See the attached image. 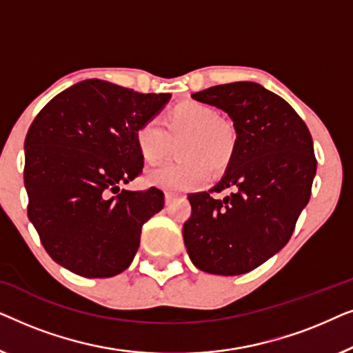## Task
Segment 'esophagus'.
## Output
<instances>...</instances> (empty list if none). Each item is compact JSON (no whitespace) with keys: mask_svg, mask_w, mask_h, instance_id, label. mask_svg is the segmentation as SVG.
Returning <instances> with one entry per match:
<instances>
[{"mask_svg":"<svg viewBox=\"0 0 353 353\" xmlns=\"http://www.w3.org/2000/svg\"><path fill=\"white\" fill-rule=\"evenodd\" d=\"M178 197H180V196L173 194V192H165V204H167V205L172 204V202L175 201V199H178Z\"/></svg>","mask_w":353,"mask_h":353,"instance_id":"obj_1","label":"esophagus"}]
</instances>
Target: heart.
Masks as SVG:
<instances>
[{
  "instance_id": "obj_1",
  "label": "heart",
  "mask_w": 353,
  "mask_h": 353,
  "mask_svg": "<svg viewBox=\"0 0 353 353\" xmlns=\"http://www.w3.org/2000/svg\"><path fill=\"white\" fill-rule=\"evenodd\" d=\"M139 156L148 163H159L176 144L178 162L165 163L146 173L149 185L170 192L190 191L205 185L209 172H225L238 148V132L230 119L221 117L212 105L185 101L163 117V130L148 120L134 133Z\"/></svg>"
}]
</instances>
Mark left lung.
Segmentation results:
<instances>
[{
    "instance_id": "left-lung-1",
    "label": "left lung",
    "mask_w": 353,
    "mask_h": 353,
    "mask_svg": "<svg viewBox=\"0 0 353 353\" xmlns=\"http://www.w3.org/2000/svg\"><path fill=\"white\" fill-rule=\"evenodd\" d=\"M192 99L225 110L238 148L221 180L188 196L183 239L205 273L236 276L257 268L291 239L316 173L312 134L283 98L254 81L216 85ZM225 189L223 200L214 194Z\"/></svg>"
}]
</instances>
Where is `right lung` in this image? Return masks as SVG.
<instances>
[{
	"label": "right lung",
	"mask_w": 353,
	"mask_h": 353,
	"mask_svg": "<svg viewBox=\"0 0 353 353\" xmlns=\"http://www.w3.org/2000/svg\"><path fill=\"white\" fill-rule=\"evenodd\" d=\"M90 79L54 96L26 138L28 220L61 267L110 278L133 262L146 221L163 192L120 190L143 172L134 133L170 101Z\"/></svg>",
	"instance_id": "add662e5"
}]
</instances>
